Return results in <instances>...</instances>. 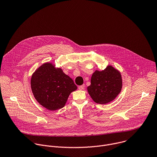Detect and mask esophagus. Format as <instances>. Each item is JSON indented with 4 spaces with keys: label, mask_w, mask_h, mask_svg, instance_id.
<instances>
[{
    "label": "esophagus",
    "mask_w": 157,
    "mask_h": 157,
    "mask_svg": "<svg viewBox=\"0 0 157 157\" xmlns=\"http://www.w3.org/2000/svg\"><path fill=\"white\" fill-rule=\"evenodd\" d=\"M78 89H79L80 90H83L84 88H85V85H82L78 86Z\"/></svg>",
    "instance_id": "obj_1"
}]
</instances>
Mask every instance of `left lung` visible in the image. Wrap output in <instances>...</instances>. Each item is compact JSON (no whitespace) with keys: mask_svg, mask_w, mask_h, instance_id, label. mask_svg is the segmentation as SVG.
Wrapping results in <instances>:
<instances>
[{"mask_svg":"<svg viewBox=\"0 0 157 157\" xmlns=\"http://www.w3.org/2000/svg\"><path fill=\"white\" fill-rule=\"evenodd\" d=\"M122 85L121 73L108 66L103 71H96L93 74L87 90L94 101L105 105L116 98L121 91Z\"/></svg>","mask_w":157,"mask_h":157,"instance_id":"left-lung-1","label":"left lung"}]
</instances>
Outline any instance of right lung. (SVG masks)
Segmentation results:
<instances>
[{"label": "right lung", "mask_w": 157, "mask_h": 157, "mask_svg": "<svg viewBox=\"0 0 157 157\" xmlns=\"http://www.w3.org/2000/svg\"><path fill=\"white\" fill-rule=\"evenodd\" d=\"M31 87L37 101L50 111L63 108L70 94L77 88L71 77L49 62L33 73Z\"/></svg>", "instance_id": "obj_1"}]
</instances>
